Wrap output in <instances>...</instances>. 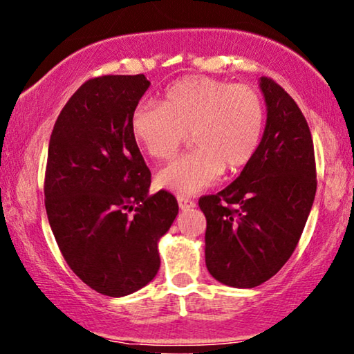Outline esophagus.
Wrapping results in <instances>:
<instances>
[{
  "label": "esophagus",
  "mask_w": 354,
  "mask_h": 354,
  "mask_svg": "<svg viewBox=\"0 0 354 354\" xmlns=\"http://www.w3.org/2000/svg\"><path fill=\"white\" fill-rule=\"evenodd\" d=\"M177 201H178V207H180L182 210H189V209L196 207L194 201L188 199V198H183V196H178Z\"/></svg>",
  "instance_id": "obj_1"
}]
</instances>
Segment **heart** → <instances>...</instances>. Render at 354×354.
<instances>
[{
    "instance_id": "heart-1",
    "label": "heart",
    "mask_w": 354,
    "mask_h": 354,
    "mask_svg": "<svg viewBox=\"0 0 354 354\" xmlns=\"http://www.w3.org/2000/svg\"><path fill=\"white\" fill-rule=\"evenodd\" d=\"M266 127L261 96L245 85L192 75L166 90L161 106L142 102L131 113V133L155 160H169L188 134L194 151L156 174V185L178 194L209 188L223 171H242L257 155Z\"/></svg>"
}]
</instances>
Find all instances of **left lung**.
<instances>
[{
    "label": "left lung",
    "instance_id": "1",
    "mask_svg": "<svg viewBox=\"0 0 354 354\" xmlns=\"http://www.w3.org/2000/svg\"><path fill=\"white\" fill-rule=\"evenodd\" d=\"M268 120L254 158L220 193L204 196L205 266L220 283L254 288L295 252L317 193L313 140L295 100L259 79Z\"/></svg>",
    "mask_w": 354,
    "mask_h": 354
}]
</instances>
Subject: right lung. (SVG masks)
I'll return each instance as SVG.
<instances>
[{
    "mask_svg": "<svg viewBox=\"0 0 354 354\" xmlns=\"http://www.w3.org/2000/svg\"><path fill=\"white\" fill-rule=\"evenodd\" d=\"M144 74L90 79L59 112L48 142L46 210L63 258L91 290L122 297L160 269L158 242L178 214L131 133Z\"/></svg>",
    "mask_w": 354,
    "mask_h": 354,
    "instance_id": "1",
    "label": "right lung"
}]
</instances>
